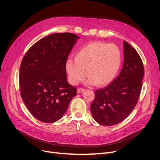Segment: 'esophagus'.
<instances>
[{
    "instance_id": "1",
    "label": "esophagus",
    "mask_w": 160,
    "mask_h": 160,
    "mask_svg": "<svg viewBox=\"0 0 160 160\" xmlns=\"http://www.w3.org/2000/svg\"><path fill=\"white\" fill-rule=\"evenodd\" d=\"M84 91H85V89H83V88H78L77 89V93H82V92H83Z\"/></svg>"
}]
</instances>
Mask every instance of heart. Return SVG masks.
I'll return each instance as SVG.
<instances>
[{"label": "heart", "instance_id": "heart-1", "mask_svg": "<svg viewBox=\"0 0 160 160\" xmlns=\"http://www.w3.org/2000/svg\"><path fill=\"white\" fill-rule=\"evenodd\" d=\"M121 66V53L114 44L95 42L81 47L75 53L74 60L69 59L65 70L70 83L77 85L87 77L89 83L106 86L118 74Z\"/></svg>", "mask_w": 160, "mask_h": 160}]
</instances>
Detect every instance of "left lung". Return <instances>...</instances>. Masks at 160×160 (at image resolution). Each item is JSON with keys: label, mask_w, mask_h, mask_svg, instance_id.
<instances>
[{"label": "left lung", "mask_w": 160, "mask_h": 160, "mask_svg": "<svg viewBox=\"0 0 160 160\" xmlns=\"http://www.w3.org/2000/svg\"><path fill=\"white\" fill-rule=\"evenodd\" d=\"M124 62L119 75L104 89L95 91L90 110L100 124L113 126L124 120L135 108L141 93L144 67L136 50L123 42Z\"/></svg>", "instance_id": "obj_1"}]
</instances>
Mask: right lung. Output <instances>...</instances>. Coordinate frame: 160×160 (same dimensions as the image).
<instances>
[{"mask_svg": "<svg viewBox=\"0 0 160 160\" xmlns=\"http://www.w3.org/2000/svg\"><path fill=\"white\" fill-rule=\"evenodd\" d=\"M79 37L52 33L37 41L22 58L19 72L21 95L38 120L53 123L66 112L77 89L67 82L65 63Z\"/></svg>", "mask_w": 160, "mask_h": 160, "instance_id": "obj_1", "label": "right lung"}]
</instances>
